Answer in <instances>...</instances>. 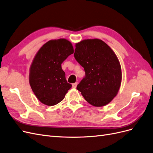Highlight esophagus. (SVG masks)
I'll list each match as a JSON object with an SVG mask.
<instances>
[{
    "label": "esophagus",
    "mask_w": 153,
    "mask_h": 153,
    "mask_svg": "<svg viewBox=\"0 0 153 153\" xmlns=\"http://www.w3.org/2000/svg\"><path fill=\"white\" fill-rule=\"evenodd\" d=\"M77 84H78V83H77V82H76V83H74V84H72V87H73V88H74V89H75V88H76V87Z\"/></svg>",
    "instance_id": "34e87169"
}]
</instances>
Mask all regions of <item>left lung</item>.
<instances>
[{"instance_id": "obj_1", "label": "left lung", "mask_w": 153, "mask_h": 153, "mask_svg": "<svg viewBox=\"0 0 153 153\" xmlns=\"http://www.w3.org/2000/svg\"><path fill=\"white\" fill-rule=\"evenodd\" d=\"M74 57L85 73L76 89L92 105L109 103L117 95L122 78L121 67L113 50L101 39H85L76 43Z\"/></svg>"}]
</instances>
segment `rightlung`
I'll return each instance as SVG.
<instances>
[{"label": "right lung", "instance_id": "obj_1", "mask_svg": "<svg viewBox=\"0 0 153 153\" xmlns=\"http://www.w3.org/2000/svg\"><path fill=\"white\" fill-rule=\"evenodd\" d=\"M73 52L69 41L59 39L48 41L36 55L30 69L29 83L42 103L57 105L71 87V84L67 82L61 64Z\"/></svg>", "mask_w": 153, "mask_h": 153}]
</instances>
